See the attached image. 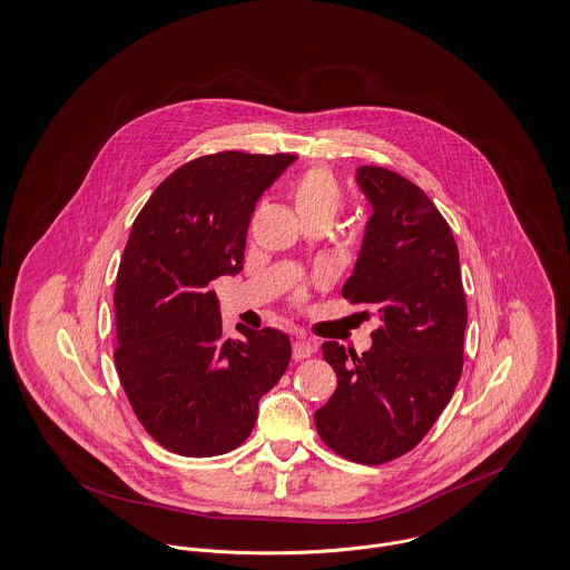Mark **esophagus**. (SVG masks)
Wrapping results in <instances>:
<instances>
[{"instance_id": "1", "label": "esophagus", "mask_w": 570, "mask_h": 570, "mask_svg": "<svg viewBox=\"0 0 570 570\" xmlns=\"http://www.w3.org/2000/svg\"><path fill=\"white\" fill-rule=\"evenodd\" d=\"M315 343L306 341L304 336H297V338L293 341V358H295V361H304V358L313 356V354H315Z\"/></svg>"}]
</instances>
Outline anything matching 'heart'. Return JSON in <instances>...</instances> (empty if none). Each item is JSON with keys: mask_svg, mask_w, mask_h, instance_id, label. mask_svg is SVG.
I'll list each match as a JSON object with an SVG mask.
<instances>
[{"mask_svg": "<svg viewBox=\"0 0 570 570\" xmlns=\"http://www.w3.org/2000/svg\"><path fill=\"white\" fill-rule=\"evenodd\" d=\"M295 209L299 218H327L332 220L341 207V188L330 170L313 168L295 186Z\"/></svg>", "mask_w": 570, "mask_h": 570, "instance_id": "b5f03b06", "label": "heart"}]
</instances>
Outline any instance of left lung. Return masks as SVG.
Here are the masks:
<instances>
[{
  "label": "left lung",
  "mask_w": 570,
  "mask_h": 570,
  "mask_svg": "<svg viewBox=\"0 0 570 570\" xmlns=\"http://www.w3.org/2000/svg\"><path fill=\"white\" fill-rule=\"evenodd\" d=\"M356 181L374 212L343 297L376 308L382 325L363 356L321 345L338 384L315 424L336 454L379 465L422 442L450 402L468 308L459 249L433 200L379 166H361Z\"/></svg>",
  "instance_id": "8db88e82"
}]
</instances>
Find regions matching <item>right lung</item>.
I'll return each mask as SVG.
<instances>
[{
  "label": "right lung",
  "instance_id": "right-lung-1",
  "mask_svg": "<svg viewBox=\"0 0 570 570\" xmlns=\"http://www.w3.org/2000/svg\"><path fill=\"white\" fill-rule=\"evenodd\" d=\"M295 155L225 150L188 161L137 214L116 279V370L155 442L184 456L238 448L291 363L275 327L225 338L209 284L238 275L257 198Z\"/></svg>",
  "mask_w": 570,
  "mask_h": 570
}]
</instances>
